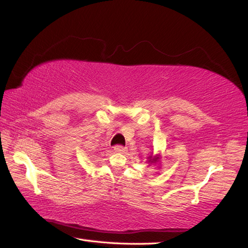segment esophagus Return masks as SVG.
<instances>
[{"mask_svg":"<svg viewBox=\"0 0 248 248\" xmlns=\"http://www.w3.org/2000/svg\"><path fill=\"white\" fill-rule=\"evenodd\" d=\"M126 151H127V148H126L125 146H122V145H115V146H114V152H117V153L123 154V153H125Z\"/></svg>","mask_w":248,"mask_h":248,"instance_id":"34e87169","label":"esophagus"}]
</instances>
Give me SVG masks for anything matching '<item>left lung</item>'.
I'll use <instances>...</instances> for the list:
<instances>
[{
  "label": "left lung",
  "mask_w": 248,
  "mask_h": 248,
  "mask_svg": "<svg viewBox=\"0 0 248 248\" xmlns=\"http://www.w3.org/2000/svg\"><path fill=\"white\" fill-rule=\"evenodd\" d=\"M158 160V157L157 158H155V159H154V161H157Z\"/></svg>",
  "instance_id": "obj_1"
}]
</instances>
